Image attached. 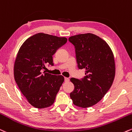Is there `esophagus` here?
<instances>
[{
	"instance_id": "1",
	"label": "esophagus",
	"mask_w": 132,
	"mask_h": 132,
	"mask_svg": "<svg viewBox=\"0 0 132 132\" xmlns=\"http://www.w3.org/2000/svg\"><path fill=\"white\" fill-rule=\"evenodd\" d=\"M69 79L67 78V77H64V82H69Z\"/></svg>"
}]
</instances>
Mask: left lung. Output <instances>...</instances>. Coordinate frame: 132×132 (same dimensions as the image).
<instances>
[{
	"label": "left lung",
	"mask_w": 132,
	"mask_h": 132,
	"mask_svg": "<svg viewBox=\"0 0 132 132\" xmlns=\"http://www.w3.org/2000/svg\"><path fill=\"white\" fill-rule=\"evenodd\" d=\"M68 40L75 48L77 67L85 69L83 78H71L74 89L70 97L77 106L90 107L111 87L116 69L113 53L105 41L91 33L71 36Z\"/></svg>",
	"instance_id": "8db88e82"
}]
</instances>
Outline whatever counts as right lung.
I'll return each instance as SVG.
<instances>
[{"mask_svg":"<svg viewBox=\"0 0 132 132\" xmlns=\"http://www.w3.org/2000/svg\"><path fill=\"white\" fill-rule=\"evenodd\" d=\"M66 37L38 33L20 47L14 66V77L28 102L36 108L53 104L64 77L43 72L45 65L53 66V55L67 42Z\"/></svg>","mask_w":132,"mask_h":132,"instance_id":"1","label":"right lung"}]
</instances>
